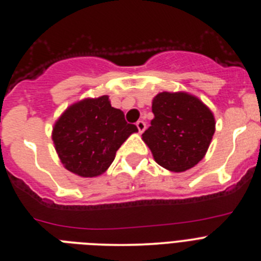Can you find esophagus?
I'll list each match as a JSON object with an SVG mask.
<instances>
[{"mask_svg": "<svg viewBox=\"0 0 261 261\" xmlns=\"http://www.w3.org/2000/svg\"><path fill=\"white\" fill-rule=\"evenodd\" d=\"M136 127H138L139 133H143L146 127V123L144 122V121H138V122H136Z\"/></svg>", "mask_w": 261, "mask_h": 261, "instance_id": "34e87169", "label": "esophagus"}]
</instances>
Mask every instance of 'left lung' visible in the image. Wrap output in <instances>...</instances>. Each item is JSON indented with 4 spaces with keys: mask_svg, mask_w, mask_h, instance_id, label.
I'll use <instances>...</instances> for the list:
<instances>
[{
    "mask_svg": "<svg viewBox=\"0 0 261 261\" xmlns=\"http://www.w3.org/2000/svg\"><path fill=\"white\" fill-rule=\"evenodd\" d=\"M154 118L143 134L159 166L172 172L192 168L205 155L216 130L213 113L187 93H159L153 99Z\"/></svg>",
    "mask_w": 261,
    "mask_h": 261,
    "instance_id": "8db88e82",
    "label": "left lung"
}]
</instances>
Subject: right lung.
Instances as JSON below:
<instances>
[{
  "label": "right lung",
  "instance_id": "add662e5",
  "mask_svg": "<svg viewBox=\"0 0 261 261\" xmlns=\"http://www.w3.org/2000/svg\"><path fill=\"white\" fill-rule=\"evenodd\" d=\"M138 127L127 123L107 95L84 99L67 108L53 127L52 139L61 162L82 177L102 174L116 151Z\"/></svg>",
  "mask_w": 261,
  "mask_h": 261
}]
</instances>
